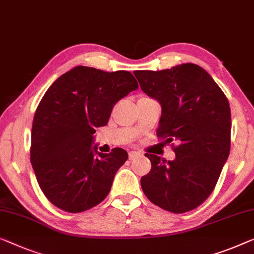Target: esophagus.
<instances>
[{
  "instance_id": "obj_1",
  "label": "esophagus",
  "mask_w": 254,
  "mask_h": 254,
  "mask_svg": "<svg viewBox=\"0 0 254 254\" xmlns=\"http://www.w3.org/2000/svg\"><path fill=\"white\" fill-rule=\"evenodd\" d=\"M140 154L139 151H135V150H132V151H128V158H130V160H133L134 157H137V156H140Z\"/></svg>"
}]
</instances>
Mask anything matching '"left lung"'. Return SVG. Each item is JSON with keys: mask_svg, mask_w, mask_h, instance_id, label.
Returning a JSON list of instances; mask_svg holds the SVG:
<instances>
[{"mask_svg": "<svg viewBox=\"0 0 254 254\" xmlns=\"http://www.w3.org/2000/svg\"><path fill=\"white\" fill-rule=\"evenodd\" d=\"M140 88L162 106L157 137L171 143L176 158L146 153L148 175L140 180L151 203L172 213L199 206L213 191L230 150L229 103L209 73L195 64L134 71Z\"/></svg>", "mask_w": 254, "mask_h": 254, "instance_id": "left-lung-1", "label": "left lung"}]
</instances>
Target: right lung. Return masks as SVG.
<instances>
[{
	"label": "right lung",
	"instance_id": "add662e5",
	"mask_svg": "<svg viewBox=\"0 0 254 254\" xmlns=\"http://www.w3.org/2000/svg\"><path fill=\"white\" fill-rule=\"evenodd\" d=\"M135 89L138 82L130 71L76 66L45 92L34 114L30 163L55 206L78 213L108 195L127 153L113 148L101 154L97 147L93 152V134L108 123L117 101Z\"/></svg>",
	"mask_w": 254,
	"mask_h": 254
}]
</instances>
